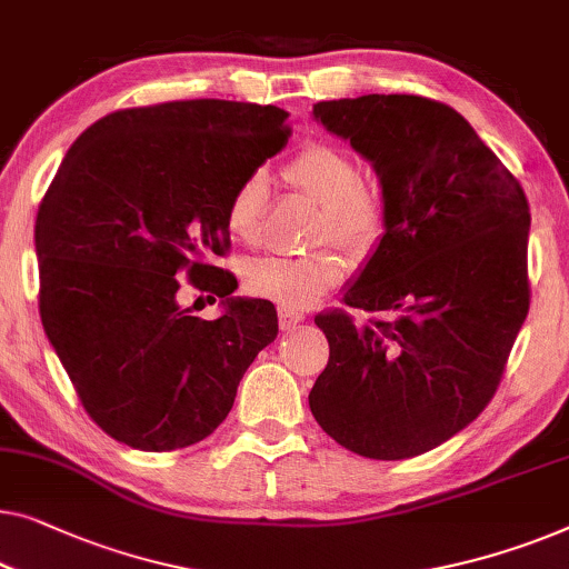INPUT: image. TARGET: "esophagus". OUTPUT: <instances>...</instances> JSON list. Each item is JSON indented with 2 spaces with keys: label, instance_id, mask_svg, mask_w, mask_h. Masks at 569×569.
I'll return each mask as SVG.
<instances>
[{
  "label": "esophagus",
  "instance_id": "obj_1",
  "mask_svg": "<svg viewBox=\"0 0 569 569\" xmlns=\"http://www.w3.org/2000/svg\"><path fill=\"white\" fill-rule=\"evenodd\" d=\"M305 316L298 310H287V308H279V328L282 331H290V328H295L298 323H302Z\"/></svg>",
  "mask_w": 569,
  "mask_h": 569
}]
</instances>
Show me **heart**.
Segmentation results:
<instances>
[{
    "label": "heart",
    "instance_id": "b5f03b06",
    "mask_svg": "<svg viewBox=\"0 0 569 569\" xmlns=\"http://www.w3.org/2000/svg\"><path fill=\"white\" fill-rule=\"evenodd\" d=\"M284 179L320 208L316 241L331 238L351 253H367L385 230V202L361 182L351 153L331 143H312L287 163ZM269 182L264 171L246 174L226 208L228 233L253 246L261 236ZM346 274V261L331 249L300 259H259L246 267L243 284L253 298L287 310H300L333 290Z\"/></svg>",
    "mask_w": 569,
    "mask_h": 569
}]
</instances>
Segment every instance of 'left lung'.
<instances>
[{"mask_svg": "<svg viewBox=\"0 0 569 569\" xmlns=\"http://www.w3.org/2000/svg\"><path fill=\"white\" fill-rule=\"evenodd\" d=\"M372 163L385 233L343 302L320 312L331 357L308 395L353 455L410 459L449 441L496 395L529 312L531 212L518 179L449 104L365 94L312 107Z\"/></svg>", "mask_w": 569, "mask_h": 569, "instance_id": "left-lung-1", "label": "left lung"}]
</instances>
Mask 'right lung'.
<instances>
[{
    "label": "right lung",
    "instance_id": "obj_1",
    "mask_svg": "<svg viewBox=\"0 0 569 569\" xmlns=\"http://www.w3.org/2000/svg\"><path fill=\"white\" fill-rule=\"evenodd\" d=\"M274 104L184 100L110 112L81 133L40 202V320L89 418L114 441L171 451L226 421L238 382L277 339L267 300L233 298L210 264L230 246L238 182L282 151ZM224 298L202 321L178 280Z\"/></svg>",
    "mask_w": 569,
    "mask_h": 569
}]
</instances>
